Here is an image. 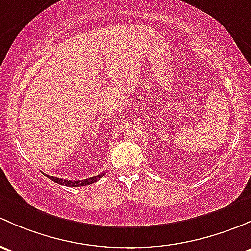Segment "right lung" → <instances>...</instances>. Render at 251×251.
<instances>
[{
	"label": "right lung",
	"instance_id": "right-lung-1",
	"mask_svg": "<svg viewBox=\"0 0 251 251\" xmlns=\"http://www.w3.org/2000/svg\"><path fill=\"white\" fill-rule=\"evenodd\" d=\"M45 175L47 177H49L51 181L60 183V185L69 186V187H79V186H87V185H90V183H94L95 181H98V180L101 179V177L104 176L105 173H101V174H99L98 176H93V177H89V179H84V180H77V181L76 180H74V181H71V180H63V179H59V177L50 176V175H47V174Z\"/></svg>",
	"mask_w": 251,
	"mask_h": 251
}]
</instances>
